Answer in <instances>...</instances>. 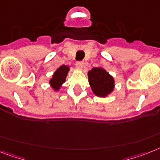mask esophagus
Wrapping results in <instances>:
<instances>
[{"label": "esophagus", "instance_id": "obj_1", "mask_svg": "<svg viewBox=\"0 0 160 160\" xmlns=\"http://www.w3.org/2000/svg\"><path fill=\"white\" fill-rule=\"evenodd\" d=\"M83 61H77L76 62V66L77 68H79V69H82L83 68Z\"/></svg>", "mask_w": 160, "mask_h": 160}]
</instances>
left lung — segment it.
Wrapping results in <instances>:
<instances>
[{"mask_svg":"<svg viewBox=\"0 0 160 160\" xmlns=\"http://www.w3.org/2000/svg\"><path fill=\"white\" fill-rule=\"evenodd\" d=\"M88 81L95 94L102 97L109 94L114 86L113 78L101 68H93L89 71Z\"/></svg>","mask_w":160,"mask_h":160,"instance_id":"1","label":"left lung"}]
</instances>
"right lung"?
<instances>
[{
	"mask_svg": "<svg viewBox=\"0 0 160 160\" xmlns=\"http://www.w3.org/2000/svg\"><path fill=\"white\" fill-rule=\"evenodd\" d=\"M69 68L66 65L60 66L57 70L55 71L53 75V78L50 81V84L52 86V88L56 91L59 90L61 87L62 83H64L65 81L66 76L68 74Z\"/></svg>",
	"mask_w": 160,
	"mask_h": 160,
	"instance_id": "1",
	"label": "right lung"
}]
</instances>
